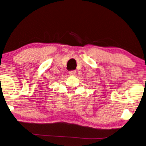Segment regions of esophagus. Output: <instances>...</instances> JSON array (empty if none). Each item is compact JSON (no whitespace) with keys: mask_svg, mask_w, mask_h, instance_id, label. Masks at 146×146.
Instances as JSON below:
<instances>
[{"mask_svg":"<svg viewBox=\"0 0 146 146\" xmlns=\"http://www.w3.org/2000/svg\"><path fill=\"white\" fill-rule=\"evenodd\" d=\"M75 74H76V71H71L69 72V75H75Z\"/></svg>","mask_w":146,"mask_h":146,"instance_id":"esophagus-1","label":"esophagus"}]
</instances>
